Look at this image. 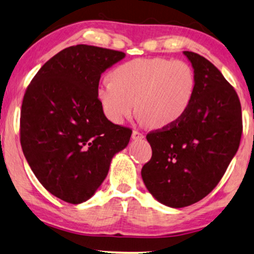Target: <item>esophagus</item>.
Returning <instances> with one entry per match:
<instances>
[{
	"label": "esophagus",
	"mask_w": 254,
	"mask_h": 254,
	"mask_svg": "<svg viewBox=\"0 0 254 254\" xmlns=\"http://www.w3.org/2000/svg\"><path fill=\"white\" fill-rule=\"evenodd\" d=\"M141 138H144V134L141 133V132H139V131L133 130V132H132V139H133V140H138V139H141Z\"/></svg>",
	"instance_id": "34e87169"
}]
</instances>
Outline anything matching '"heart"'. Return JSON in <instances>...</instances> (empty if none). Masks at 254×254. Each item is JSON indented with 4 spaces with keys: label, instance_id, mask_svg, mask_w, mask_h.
Returning <instances> with one entry per match:
<instances>
[{
    "label": "heart",
    "instance_id": "b5f03b06",
    "mask_svg": "<svg viewBox=\"0 0 254 254\" xmlns=\"http://www.w3.org/2000/svg\"><path fill=\"white\" fill-rule=\"evenodd\" d=\"M195 89V73L187 63L166 58L134 59L116 67L111 80L99 84L97 97L104 115L114 123H123L136 106L144 123L165 127L187 114Z\"/></svg>",
    "mask_w": 254,
    "mask_h": 254
}]
</instances>
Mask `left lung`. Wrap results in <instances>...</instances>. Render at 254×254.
Listing matches in <instances>:
<instances>
[{
	"label": "left lung",
	"instance_id": "8db88e82",
	"mask_svg": "<svg viewBox=\"0 0 254 254\" xmlns=\"http://www.w3.org/2000/svg\"><path fill=\"white\" fill-rule=\"evenodd\" d=\"M184 54L195 73L194 99L178 123L147 134L152 158L141 168L147 190L171 208L194 204L217 186L243 131L242 107L233 87L200 54Z\"/></svg>",
	"mask_w": 254,
	"mask_h": 254
}]
</instances>
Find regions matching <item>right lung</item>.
Returning <instances> with one entry per match:
<instances>
[{
    "mask_svg": "<svg viewBox=\"0 0 254 254\" xmlns=\"http://www.w3.org/2000/svg\"><path fill=\"white\" fill-rule=\"evenodd\" d=\"M125 53L80 45L43 65L24 94L21 145L45 189L79 204L102 185L114 155L129 144V127L108 120L97 97L100 77Z\"/></svg>",
    "mask_w": 254,
    "mask_h": 254,
    "instance_id": "obj_1",
    "label": "right lung"
}]
</instances>
